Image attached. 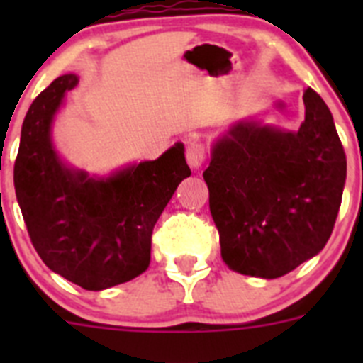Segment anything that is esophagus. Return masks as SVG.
<instances>
[{
  "instance_id": "34e87169",
  "label": "esophagus",
  "mask_w": 363,
  "mask_h": 363,
  "mask_svg": "<svg viewBox=\"0 0 363 363\" xmlns=\"http://www.w3.org/2000/svg\"><path fill=\"white\" fill-rule=\"evenodd\" d=\"M185 156H187V163L192 169H200L203 165L205 158H207V149L198 140H189L187 149H185Z\"/></svg>"
}]
</instances>
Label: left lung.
Masks as SVG:
<instances>
[{"label":"left lung","mask_w":363,"mask_h":363,"mask_svg":"<svg viewBox=\"0 0 363 363\" xmlns=\"http://www.w3.org/2000/svg\"><path fill=\"white\" fill-rule=\"evenodd\" d=\"M298 133L236 123L218 140L203 179L233 271L280 278L318 255L331 236L347 162L331 111L306 89Z\"/></svg>","instance_id":"left-lung-1"}]
</instances>
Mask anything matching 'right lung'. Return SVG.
Instances as JSON below:
<instances>
[{
    "label": "right lung",
    "mask_w": 363,
    "mask_h": 363,
    "mask_svg": "<svg viewBox=\"0 0 363 363\" xmlns=\"http://www.w3.org/2000/svg\"><path fill=\"white\" fill-rule=\"evenodd\" d=\"M78 78L54 79L21 127L14 187L30 242L50 271L86 291L133 280L150 264V240L179 182L191 176L184 145L107 179L70 171L50 143V123Z\"/></svg>",
    "instance_id": "right-lung-1"
}]
</instances>
